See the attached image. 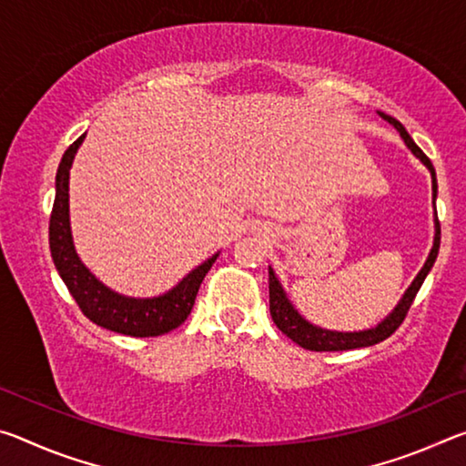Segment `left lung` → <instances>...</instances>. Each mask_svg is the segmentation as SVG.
<instances>
[{
  "label": "left lung",
  "mask_w": 466,
  "mask_h": 466,
  "mask_svg": "<svg viewBox=\"0 0 466 466\" xmlns=\"http://www.w3.org/2000/svg\"><path fill=\"white\" fill-rule=\"evenodd\" d=\"M378 115L382 116L384 121H389L394 129L400 133V137L407 144V147L420 157V160L428 167L430 175H431V191H433V203H436V195H438V183H436V170H433L430 157L425 156L420 147L415 146V141L409 136L407 129L400 125L397 119H392L390 115H384L378 110ZM436 224V236H433V247L428 255V261L421 267V271L417 273V278L413 279L411 286L407 288V291L403 294V298L399 299V304L394 306V310L386 317L382 322H378L376 327L366 329V330H353V333H341V330H329V329H320L312 322L306 320L302 314H299L294 304L289 302L286 291H283L281 283L278 279V275L269 267V310H271V319L278 329L281 330L283 335H288L291 341L298 343L299 347L310 351H345V350H358V347H370L384 341L389 339L394 330L400 327V322L405 320L409 309H411L413 299L420 291L423 279L428 278V273L431 271L433 263H436L438 250H440V222L438 216L433 219Z\"/></svg>",
  "instance_id": "8db88e82"
}]
</instances>
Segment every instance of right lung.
Here are the masks:
<instances>
[{
    "label": "right lung",
    "instance_id": "right-lung-1",
    "mask_svg": "<svg viewBox=\"0 0 466 466\" xmlns=\"http://www.w3.org/2000/svg\"><path fill=\"white\" fill-rule=\"evenodd\" d=\"M77 137L63 154L57 177H55V201L49 219V248L63 283L80 306V310L98 327L129 337H157L183 325L193 310L197 291L205 273L216 263L219 252L180 279L167 294L156 298H129L116 294L94 278L88 267L77 257L72 226H69V168L82 146Z\"/></svg>",
    "mask_w": 466,
    "mask_h": 466
}]
</instances>
